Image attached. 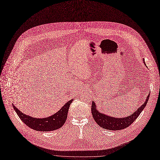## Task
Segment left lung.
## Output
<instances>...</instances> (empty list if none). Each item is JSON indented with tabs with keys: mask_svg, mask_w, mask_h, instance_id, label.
Listing matches in <instances>:
<instances>
[{
	"mask_svg": "<svg viewBox=\"0 0 160 160\" xmlns=\"http://www.w3.org/2000/svg\"><path fill=\"white\" fill-rule=\"evenodd\" d=\"M143 63H144L145 66H147L144 58ZM149 96L150 94L147 97L144 102L142 104V105L138 107L136 111H135V112L130 116L123 118H116L100 112L97 107L96 103L93 101L92 105V113L93 119L100 127L104 129L114 131L126 129L129 127L131 123H133V122L137 118V117L142 112V111L147 105V102L149 99Z\"/></svg>",
	"mask_w": 160,
	"mask_h": 160,
	"instance_id": "obj_1",
	"label": "left lung"
}]
</instances>
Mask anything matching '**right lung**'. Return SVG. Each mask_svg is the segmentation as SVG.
<instances>
[{"mask_svg": "<svg viewBox=\"0 0 160 160\" xmlns=\"http://www.w3.org/2000/svg\"><path fill=\"white\" fill-rule=\"evenodd\" d=\"M73 99L68 101L57 112L50 116L43 118H33L31 116L26 115L21 112L13 105H12V107L19 118L29 128L36 131H51L57 130L63 126L67 120L69 107Z\"/></svg>", "mask_w": 160, "mask_h": 160, "instance_id": "add662e5", "label": "right lung"}]
</instances>
